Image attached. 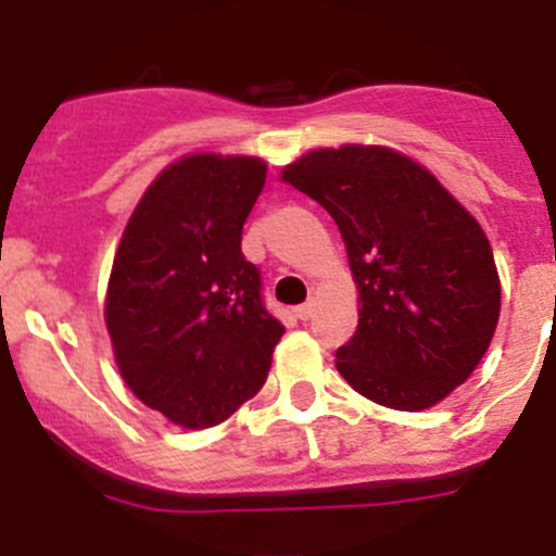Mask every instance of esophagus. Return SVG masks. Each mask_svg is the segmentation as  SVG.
I'll return each instance as SVG.
<instances>
[{
	"mask_svg": "<svg viewBox=\"0 0 556 556\" xmlns=\"http://www.w3.org/2000/svg\"><path fill=\"white\" fill-rule=\"evenodd\" d=\"M312 315H315V301H306V304L295 306V317H299V320H309Z\"/></svg>",
	"mask_w": 556,
	"mask_h": 556,
	"instance_id": "1",
	"label": "esophagus"
}]
</instances>
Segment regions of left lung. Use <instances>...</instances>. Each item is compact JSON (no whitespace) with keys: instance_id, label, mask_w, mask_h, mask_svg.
Wrapping results in <instances>:
<instances>
[{"instance_id":"left-lung-1","label":"left lung","mask_w":556,"mask_h":556,"mask_svg":"<svg viewBox=\"0 0 556 556\" xmlns=\"http://www.w3.org/2000/svg\"><path fill=\"white\" fill-rule=\"evenodd\" d=\"M282 181L339 225L358 328L337 369L391 409L443 402L481 364L500 320V277L478 219L424 165L388 147L315 149Z\"/></svg>"}]
</instances>
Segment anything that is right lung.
<instances>
[{
	"label": "right lung",
	"mask_w": 556,
	"mask_h": 556,
	"mask_svg": "<svg viewBox=\"0 0 556 556\" xmlns=\"http://www.w3.org/2000/svg\"><path fill=\"white\" fill-rule=\"evenodd\" d=\"M263 185L261 157L187 154L149 185L113 257L105 326L118 371L185 429L217 427L255 396L285 333L241 252Z\"/></svg>",
	"instance_id": "obj_1"
}]
</instances>
